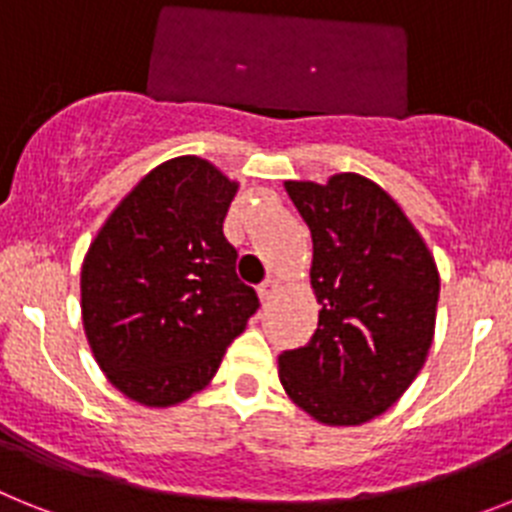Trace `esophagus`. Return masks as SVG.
<instances>
[{
    "label": "esophagus",
    "mask_w": 512,
    "mask_h": 512,
    "mask_svg": "<svg viewBox=\"0 0 512 512\" xmlns=\"http://www.w3.org/2000/svg\"><path fill=\"white\" fill-rule=\"evenodd\" d=\"M275 291H278V278H273V275H270V278H265V281H262L260 286H257V293H260L262 301L273 299Z\"/></svg>",
    "instance_id": "obj_1"
}]
</instances>
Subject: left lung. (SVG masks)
<instances>
[{
    "label": "left lung",
    "mask_w": 512,
    "mask_h": 512,
    "mask_svg": "<svg viewBox=\"0 0 512 512\" xmlns=\"http://www.w3.org/2000/svg\"><path fill=\"white\" fill-rule=\"evenodd\" d=\"M314 242L319 324L278 355L288 397L327 425H361L402 397L428 358L441 278L391 195L355 172L286 182Z\"/></svg>",
    "instance_id": "1"
}]
</instances>
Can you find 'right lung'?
<instances>
[{"instance_id": "1", "label": "right lung", "mask_w": 512, "mask_h": 512, "mask_svg": "<svg viewBox=\"0 0 512 512\" xmlns=\"http://www.w3.org/2000/svg\"><path fill=\"white\" fill-rule=\"evenodd\" d=\"M237 182L201 157L159 164L82 262V322L110 384L146 407L201 391L260 306L224 219Z\"/></svg>"}]
</instances>
